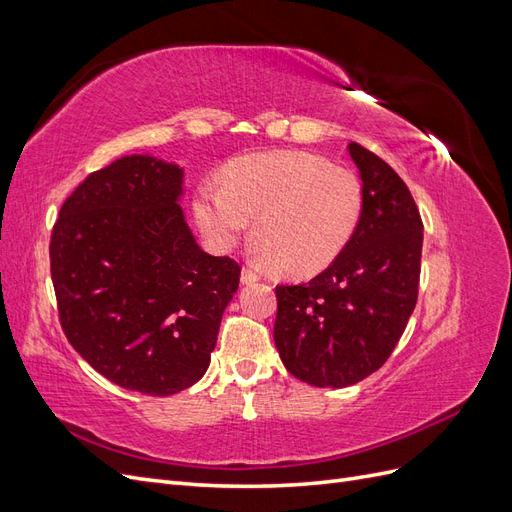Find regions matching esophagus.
Here are the masks:
<instances>
[{"label": "esophagus", "mask_w": 512, "mask_h": 512, "mask_svg": "<svg viewBox=\"0 0 512 512\" xmlns=\"http://www.w3.org/2000/svg\"><path fill=\"white\" fill-rule=\"evenodd\" d=\"M258 280H260V273L254 267H250V265H243V269H241V282L243 284H252V282H258Z\"/></svg>", "instance_id": "1"}]
</instances>
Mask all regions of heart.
<instances>
[{
  "label": "heart",
  "mask_w": 512,
  "mask_h": 512,
  "mask_svg": "<svg viewBox=\"0 0 512 512\" xmlns=\"http://www.w3.org/2000/svg\"><path fill=\"white\" fill-rule=\"evenodd\" d=\"M205 237L230 250L254 218L267 265L307 277L344 252L363 218V185L352 170L312 153L284 151L241 158L224 181L207 179L194 198Z\"/></svg>",
  "instance_id": "1"
}]
</instances>
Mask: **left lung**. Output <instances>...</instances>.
<instances>
[{"label": "left lung", "instance_id": "8db88e82", "mask_svg": "<svg viewBox=\"0 0 512 512\" xmlns=\"http://www.w3.org/2000/svg\"><path fill=\"white\" fill-rule=\"evenodd\" d=\"M361 170L363 218L314 280L277 286L273 337L294 378L344 389L378 371L414 312L423 220L408 185L376 153L348 145Z\"/></svg>", "mask_w": 512, "mask_h": 512}]
</instances>
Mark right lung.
Masks as SVG:
<instances>
[{
    "instance_id": "add662e5",
    "label": "right lung",
    "mask_w": 512,
    "mask_h": 512,
    "mask_svg": "<svg viewBox=\"0 0 512 512\" xmlns=\"http://www.w3.org/2000/svg\"><path fill=\"white\" fill-rule=\"evenodd\" d=\"M183 170L126 156L87 175L51 232L61 329L121 389L168 397L203 378L241 267L196 245Z\"/></svg>"
}]
</instances>
